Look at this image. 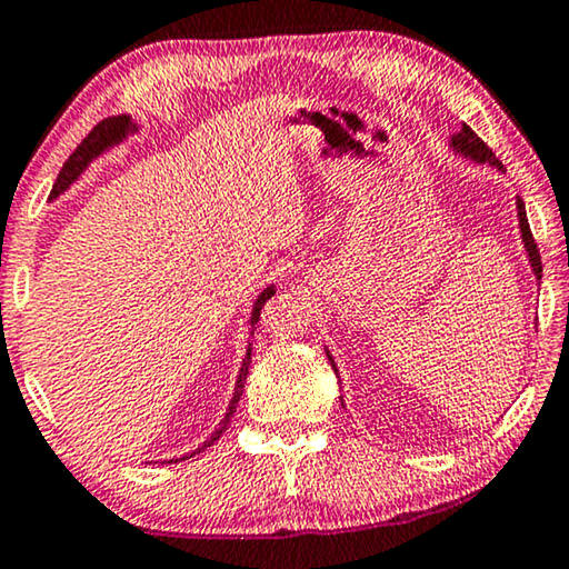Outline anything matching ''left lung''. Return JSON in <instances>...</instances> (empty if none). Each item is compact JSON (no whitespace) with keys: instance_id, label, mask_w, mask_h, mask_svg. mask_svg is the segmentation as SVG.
I'll use <instances>...</instances> for the list:
<instances>
[{"instance_id":"left-lung-1","label":"left lung","mask_w":569,"mask_h":569,"mask_svg":"<svg viewBox=\"0 0 569 569\" xmlns=\"http://www.w3.org/2000/svg\"><path fill=\"white\" fill-rule=\"evenodd\" d=\"M451 147L459 151V154L475 159V162H479V164L487 162V164H492V167H498V170H502L500 159L492 154V149L487 147V143L479 139V136L471 131L467 123H463L461 131L453 136ZM516 208H518V223H521V239H523V247H526V252H528V262H531V270H533L536 281H541V254H539V247H536V242H533L531 229H528V216H526V206H523L521 198H518V201H516ZM327 358H330V363L335 368L332 356L327 353ZM335 373H338V368H335Z\"/></svg>"}]
</instances>
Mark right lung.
Masks as SVG:
<instances>
[{
    "label": "right lung",
    "instance_id": "1",
    "mask_svg": "<svg viewBox=\"0 0 569 569\" xmlns=\"http://www.w3.org/2000/svg\"><path fill=\"white\" fill-rule=\"evenodd\" d=\"M136 131V126H133V121L128 116H113V118H106V121H100L98 126L92 128L90 133L84 136L82 139V143H79V147L71 151L69 154V159L67 162H63V167H61V172H59V178H56V182H53V190H51V198H59L63 190H67L71 182H74L79 174H82L84 170H87V164L92 162L94 157H100L102 151L106 149H110V147H116V143H121L128 133H133ZM276 293V288L273 286H268L266 291H262L260 296H258V301H254V307H252V319L250 322L252 325H258V319H260V309L266 307V301L270 299V296ZM250 353H252V348H247V356H244V361H242V368H239V379H237V387H234V397H231V402H229V410H227V415H223V420L219 422V428L213 430V436L208 438V441L203 443V446H198L193 453H188V456H182V459H190V456H196V453H201V451H206L208 446H213L216 441H219L221 438V433L223 430H227V426H229V418L231 415L237 412V402H239V397H242V391H244V379H247V368H250ZM178 461V459H174Z\"/></svg>",
    "mask_w": 569,
    "mask_h": 569
}]
</instances>
